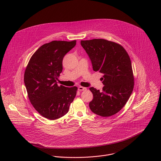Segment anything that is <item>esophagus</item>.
I'll use <instances>...</instances> for the list:
<instances>
[{"label": "esophagus", "instance_id": "esophagus-1", "mask_svg": "<svg viewBox=\"0 0 161 161\" xmlns=\"http://www.w3.org/2000/svg\"><path fill=\"white\" fill-rule=\"evenodd\" d=\"M78 90L79 91H85V90H86V88L85 87H83V86H79Z\"/></svg>", "mask_w": 161, "mask_h": 161}]
</instances>
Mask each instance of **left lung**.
Here are the masks:
<instances>
[{"label": "left lung", "instance_id": "obj_1", "mask_svg": "<svg viewBox=\"0 0 161 161\" xmlns=\"http://www.w3.org/2000/svg\"><path fill=\"white\" fill-rule=\"evenodd\" d=\"M95 71L103 75L102 92L90 88L93 98L89 103L90 110L101 117L118 113L130 98L134 78L130 57L120 44L103 39L81 41Z\"/></svg>", "mask_w": 161, "mask_h": 161}]
</instances>
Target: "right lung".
I'll use <instances>...</instances> for the list:
<instances>
[{"instance_id":"right-lung-1","label":"right lung","mask_w":161,"mask_h":161,"mask_svg":"<svg viewBox=\"0 0 161 161\" xmlns=\"http://www.w3.org/2000/svg\"><path fill=\"white\" fill-rule=\"evenodd\" d=\"M76 41H53L41 46L31 56L24 73L29 99L42 117L56 120L66 115L78 90L58 86L63 59L76 45Z\"/></svg>"}]
</instances>
